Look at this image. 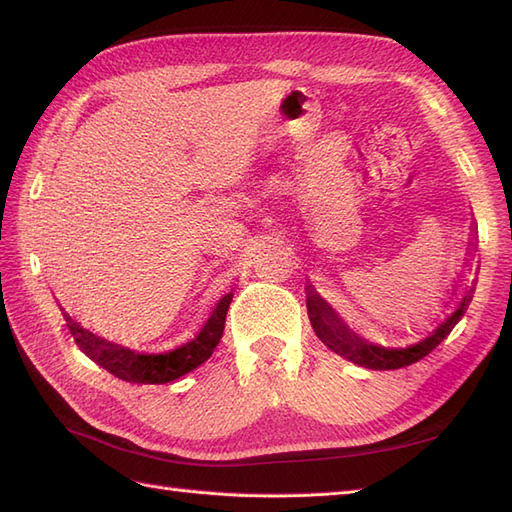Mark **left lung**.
Masks as SVG:
<instances>
[{
	"label": "left lung",
	"mask_w": 512,
	"mask_h": 512,
	"mask_svg": "<svg viewBox=\"0 0 512 512\" xmlns=\"http://www.w3.org/2000/svg\"><path fill=\"white\" fill-rule=\"evenodd\" d=\"M475 290V279L469 285V290L460 296L454 310L447 314L441 325L432 329L430 336H425L419 342L406 344V347H384V344H375L371 340L362 338L360 334L344 323L338 316V312L331 307L325 299H320L316 292H307V316H310V323L316 331L320 342L329 347L334 353L342 355L344 360H349L364 368H373V371H392V368L410 366L414 362L423 360L427 353H432L438 344H441L449 331L458 325V320L465 316L467 307L473 299Z\"/></svg>",
	"instance_id": "left-lung-1"
}]
</instances>
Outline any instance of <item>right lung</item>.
Listing matches in <instances>:
<instances>
[{"label":"right lung","instance_id":"right-lung-1","mask_svg":"<svg viewBox=\"0 0 512 512\" xmlns=\"http://www.w3.org/2000/svg\"><path fill=\"white\" fill-rule=\"evenodd\" d=\"M231 299L233 292L224 294L216 303V307H213L207 323L202 325L198 334L192 340L181 344V347L168 351H139L124 347V344L95 336L93 331L76 323L65 310L61 312L69 334L74 336V342L78 344V349L95 364L106 368L111 375L133 384H168L178 377L187 375L189 371H194V368L205 364L211 358L213 349L218 347V342L224 334V320H227Z\"/></svg>","mask_w":512,"mask_h":512}]
</instances>
